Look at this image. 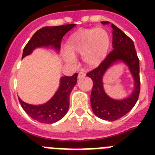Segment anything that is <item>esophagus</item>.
I'll return each mask as SVG.
<instances>
[{"instance_id":"34e87169","label":"esophagus","mask_w":155,"mask_h":155,"mask_svg":"<svg viewBox=\"0 0 155 155\" xmlns=\"http://www.w3.org/2000/svg\"><path fill=\"white\" fill-rule=\"evenodd\" d=\"M84 77H85V73H84V72H83V71H81V72H79L78 76V79L82 78H84Z\"/></svg>"}]
</instances>
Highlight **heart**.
I'll return each instance as SVG.
<instances>
[{
	"label": "heart",
	"instance_id": "obj_1",
	"mask_svg": "<svg viewBox=\"0 0 155 155\" xmlns=\"http://www.w3.org/2000/svg\"><path fill=\"white\" fill-rule=\"evenodd\" d=\"M110 46V37L103 28H86L75 31L68 38L64 60L74 62L75 56L83 55L88 68L98 67L105 60Z\"/></svg>",
	"mask_w": 155,
	"mask_h": 155
}]
</instances>
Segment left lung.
Here are the masks:
<instances>
[{"label":"left lung","instance_id":"obj_1","mask_svg":"<svg viewBox=\"0 0 155 155\" xmlns=\"http://www.w3.org/2000/svg\"><path fill=\"white\" fill-rule=\"evenodd\" d=\"M109 25V21H102ZM113 29V50L98 68L87 74L93 81L91 93V106L93 113L98 118L114 121L121 118L134 108L137 102L140 90L139 59L132 39L115 25L110 24ZM124 62L129 68L134 79V89L131 94L123 100H114L105 93L103 87V76L109 67L116 62Z\"/></svg>","mask_w":155,"mask_h":155}]
</instances>
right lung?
<instances>
[{"label":"right lung","instance_id":"1","mask_svg":"<svg viewBox=\"0 0 155 155\" xmlns=\"http://www.w3.org/2000/svg\"><path fill=\"white\" fill-rule=\"evenodd\" d=\"M75 24L60 26L43 27L35 32L23 50L22 58L30 55L36 48L50 47L58 52L63 37L75 26ZM78 73L73 76L61 77L60 86L51 99L42 105H31L18 100L25 112L33 120L42 124H53L64 117L69 109L70 94L77 84Z\"/></svg>","mask_w":155,"mask_h":155}]
</instances>
